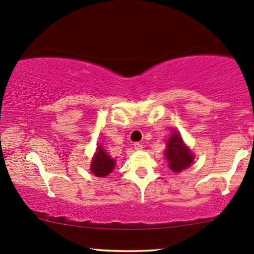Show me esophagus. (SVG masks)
<instances>
[{
  "mask_svg": "<svg viewBox=\"0 0 254 254\" xmlns=\"http://www.w3.org/2000/svg\"><path fill=\"white\" fill-rule=\"evenodd\" d=\"M133 146H134V149L138 150V151H139V150L143 149V145H141L140 143H134V144H133Z\"/></svg>",
  "mask_w": 254,
  "mask_h": 254,
  "instance_id": "34e87169",
  "label": "esophagus"
}]
</instances>
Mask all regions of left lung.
<instances>
[{
	"label": "left lung",
	"mask_w": 254,
	"mask_h": 254,
	"mask_svg": "<svg viewBox=\"0 0 254 254\" xmlns=\"http://www.w3.org/2000/svg\"><path fill=\"white\" fill-rule=\"evenodd\" d=\"M165 157L168 161V166L174 173L187 170L193 162L191 150L183 141L182 135L178 132H173L168 138L167 148L165 150Z\"/></svg>",
	"instance_id": "8db88e82"
}]
</instances>
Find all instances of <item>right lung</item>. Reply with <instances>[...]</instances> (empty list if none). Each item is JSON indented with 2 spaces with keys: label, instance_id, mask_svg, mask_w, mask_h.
<instances>
[{
  "label": "right lung",
  "instance_id": "obj_1",
  "mask_svg": "<svg viewBox=\"0 0 254 254\" xmlns=\"http://www.w3.org/2000/svg\"><path fill=\"white\" fill-rule=\"evenodd\" d=\"M116 162L111 159L102 145L97 146V152L94 154L91 163V171L95 177H106L114 171Z\"/></svg>",
  "mask_w": 254,
  "mask_h": 254
}]
</instances>
